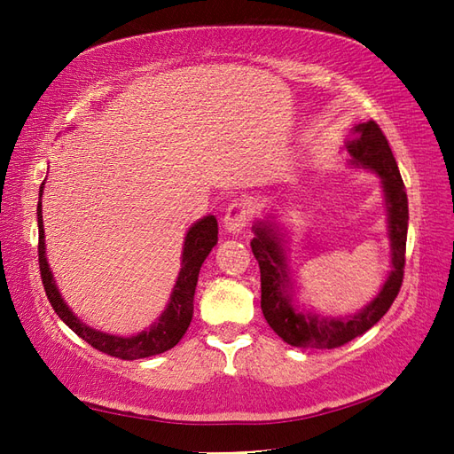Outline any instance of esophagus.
I'll return each mask as SVG.
<instances>
[{
    "label": "esophagus",
    "instance_id": "34e87169",
    "mask_svg": "<svg viewBox=\"0 0 454 454\" xmlns=\"http://www.w3.org/2000/svg\"><path fill=\"white\" fill-rule=\"evenodd\" d=\"M249 205L244 200H234L230 202L224 215V228L230 234H239L247 226L249 222Z\"/></svg>",
    "mask_w": 454,
    "mask_h": 454
}]
</instances>
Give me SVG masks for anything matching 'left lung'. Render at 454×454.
<instances>
[{
  "mask_svg": "<svg viewBox=\"0 0 454 454\" xmlns=\"http://www.w3.org/2000/svg\"><path fill=\"white\" fill-rule=\"evenodd\" d=\"M349 163L369 169L380 177L387 207L392 269L379 294L351 316H322L306 310L294 301V285L286 263V234L273 215L257 220L254 226L252 252L262 271V310L267 324L283 341L304 349H333L363 335L388 312L398 296L408 238V195L398 163L379 124L366 121L353 127V138L345 142Z\"/></svg>",
  "mask_w": 454,
  "mask_h": 454,
  "instance_id": "8db88e82",
  "label": "left lung"
}]
</instances>
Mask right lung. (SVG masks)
I'll return each instance as SVG.
<instances>
[{
	"label": "right lung",
	"instance_id": "obj_1",
	"mask_svg": "<svg viewBox=\"0 0 454 454\" xmlns=\"http://www.w3.org/2000/svg\"><path fill=\"white\" fill-rule=\"evenodd\" d=\"M43 192L44 183L38 191V205H36V218H38V265H41V277L48 301H51L54 312L58 317L70 327L74 333H78L82 340L88 341L95 349L101 353H107L111 356H119L124 361L144 359V356L160 355L163 351L171 349L179 343V340L185 335L187 327L192 317V298H195V288L199 281L200 267L205 259L212 252V247L218 242V222L216 218L208 215L205 218L197 220L187 230L185 242H183V254H181V269L177 275V281L173 285V291L169 296V302L166 306L158 320L153 322L148 330H142L137 335H113L101 330H93L88 324H83L78 316H75L70 306L64 302V298L58 291L54 275L51 271V265L46 262V246H44V224H43Z\"/></svg>",
	"mask_w": 454,
	"mask_h": 454
}]
</instances>
